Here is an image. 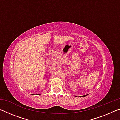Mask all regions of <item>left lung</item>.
Masks as SVG:
<instances>
[{
    "label": "left lung",
    "mask_w": 120,
    "mask_h": 120,
    "mask_svg": "<svg viewBox=\"0 0 120 120\" xmlns=\"http://www.w3.org/2000/svg\"><path fill=\"white\" fill-rule=\"evenodd\" d=\"M87 95H84V96H82V97H84V96H86Z\"/></svg>",
    "instance_id": "1"
}]
</instances>
